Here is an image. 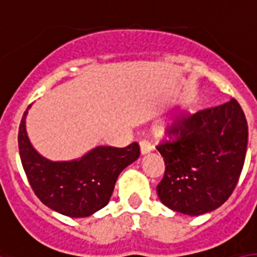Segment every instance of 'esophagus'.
Wrapping results in <instances>:
<instances>
[{"label":"esophagus","mask_w":257,"mask_h":257,"mask_svg":"<svg viewBox=\"0 0 257 257\" xmlns=\"http://www.w3.org/2000/svg\"><path fill=\"white\" fill-rule=\"evenodd\" d=\"M139 146H141V153H142L143 156L147 154V153H150L151 149H153V147H151V143L149 142V141H146V139L141 141V142H139Z\"/></svg>","instance_id":"34e87169"}]
</instances>
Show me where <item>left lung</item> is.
<instances>
[{
	"mask_svg": "<svg viewBox=\"0 0 257 257\" xmlns=\"http://www.w3.org/2000/svg\"><path fill=\"white\" fill-rule=\"evenodd\" d=\"M166 135L157 145L165 162L157 185L161 202L189 216L217 209L233 193L245 161L248 124L238 101L180 115Z\"/></svg>",
	"mask_w": 257,
	"mask_h": 257,
	"instance_id": "left-lung-1",
	"label": "left lung"
}]
</instances>
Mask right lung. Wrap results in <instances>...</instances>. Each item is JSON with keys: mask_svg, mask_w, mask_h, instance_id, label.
Segmentation results:
<instances>
[{"mask_svg": "<svg viewBox=\"0 0 257 257\" xmlns=\"http://www.w3.org/2000/svg\"><path fill=\"white\" fill-rule=\"evenodd\" d=\"M24 112L19 130L21 164L31 188L40 201L68 217H87L104 208L123 169L139 157V145L99 146L80 160L52 162L32 147Z\"/></svg>", "mask_w": 257, "mask_h": 257, "instance_id": "1", "label": "right lung"}]
</instances>
